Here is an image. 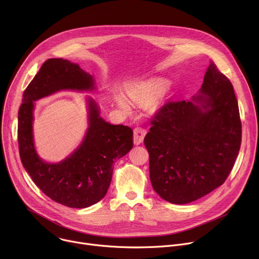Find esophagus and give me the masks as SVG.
I'll list each match as a JSON object with an SVG mask.
<instances>
[{"label": "esophagus", "mask_w": 259, "mask_h": 259, "mask_svg": "<svg viewBox=\"0 0 259 259\" xmlns=\"http://www.w3.org/2000/svg\"><path fill=\"white\" fill-rule=\"evenodd\" d=\"M145 135H146V130L142 127H136L134 130V143L136 145H140L144 140Z\"/></svg>", "instance_id": "esophagus-1"}]
</instances>
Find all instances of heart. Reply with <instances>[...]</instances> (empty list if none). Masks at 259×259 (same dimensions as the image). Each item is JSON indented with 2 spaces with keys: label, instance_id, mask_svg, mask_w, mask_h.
<instances>
[{
  "label": "heart",
  "instance_id": "b5f03b06",
  "mask_svg": "<svg viewBox=\"0 0 259 259\" xmlns=\"http://www.w3.org/2000/svg\"><path fill=\"white\" fill-rule=\"evenodd\" d=\"M166 86V83L162 78H148L144 81L131 83L126 86L125 92L127 97L135 104H141L149 101L155 94L161 92ZM114 101L117 107L124 111L131 110V104L127 99L120 93L114 96Z\"/></svg>",
  "mask_w": 259,
  "mask_h": 259
}]
</instances>
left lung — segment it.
Masks as SVG:
<instances>
[{
	"instance_id": "8db88e82",
	"label": "left lung",
	"mask_w": 259,
	"mask_h": 259,
	"mask_svg": "<svg viewBox=\"0 0 259 259\" xmlns=\"http://www.w3.org/2000/svg\"><path fill=\"white\" fill-rule=\"evenodd\" d=\"M151 124L144 144L158 196L187 204L223 185L240 151L242 124L233 87L212 61L198 93L165 104Z\"/></svg>"
}]
</instances>
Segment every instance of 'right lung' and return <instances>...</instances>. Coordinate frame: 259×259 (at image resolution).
Instances as JSON below:
<instances>
[{"label": "right lung", "mask_w": 259, "mask_h": 259, "mask_svg": "<svg viewBox=\"0 0 259 259\" xmlns=\"http://www.w3.org/2000/svg\"><path fill=\"white\" fill-rule=\"evenodd\" d=\"M95 90L94 76L78 64L62 58L50 59L25 90L18 111L17 138L24 168L47 196L68 207H89L106 196L113 164L133 148V130L106 121L98 104L88 95L85 97L88 127L83 141L64 160L47 162L35 147V102L60 91Z\"/></svg>", "instance_id": "obj_1"}]
</instances>
